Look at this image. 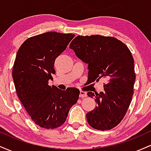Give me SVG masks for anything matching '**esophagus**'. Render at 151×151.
I'll return each mask as SVG.
<instances>
[{
	"mask_svg": "<svg viewBox=\"0 0 151 151\" xmlns=\"http://www.w3.org/2000/svg\"><path fill=\"white\" fill-rule=\"evenodd\" d=\"M86 96H87V93H86L85 91H81L80 92H79V97L80 98L86 97Z\"/></svg>",
	"mask_w": 151,
	"mask_h": 151,
	"instance_id": "1",
	"label": "esophagus"
}]
</instances>
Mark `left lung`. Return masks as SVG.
Segmentation results:
<instances>
[{"mask_svg":"<svg viewBox=\"0 0 151 151\" xmlns=\"http://www.w3.org/2000/svg\"><path fill=\"white\" fill-rule=\"evenodd\" d=\"M78 58L88 65V81L108 79L100 93L89 91L97 106L86 114L88 124L106 131L116 126L129 109L133 94L136 74L134 60L128 47L113 37L77 36L70 45Z\"/></svg>","mask_w":151,"mask_h":151,"instance_id":"left-lung-1","label":"left lung"}]
</instances>
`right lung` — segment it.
<instances>
[{
	"instance_id": "right-lung-1",
	"label": "right lung",
	"mask_w": 151,
	"mask_h": 151,
	"mask_svg": "<svg viewBox=\"0 0 151 151\" xmlns=\"http://www.w3.org/2000/svg\"><path fill=\"white\" fill-rule=\"evenodd\" d=\"M74 37L70 33L45 32L26 40L17 52L12 72L17 95L32 120L42 128L62 126L79 99V89L65 91L48 82L55 74V60Z\"/></svg>"
}]
</instances>
